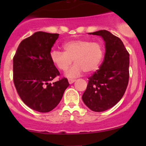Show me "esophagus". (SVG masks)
Masks as SVG:
<instances>
[{
	"mask_svg": "<svg viewBox=\"0 0 146 146\" xmlns=\"http://www.w3.org/2000/svg\"><path fill=\"white\" fill-rule=\"evenodd\" d=\"M75 81H76V80H74V79H68V82L70 84H72Z\"/></svg>",
	"mask_w": 146,
	"mask_h": 146,
	"instance_id": "1",
	"label": "esophagus"
}]
</instances>
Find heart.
<instances>
[{"mask_svg":"<svg viewBox=\"0 0 146 146\" xmlns=\"http://www.w3.org/2000/svg\"><path fill=\"white\" fill-rule=\"evenodd\" d=\"M64 51L53 50L50 58L57 68L65 71L73 61L75 64L66 72L69 78H76L83 71L92 73L99 67L103 55L104 48L99 42H91L89 40L77 39L65 43Z\"/></svg>","mask_w":146,"mask_h":146,"instance_id":"heart-1","label":"heart"}]
</instances>
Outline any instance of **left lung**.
Listing matches in <instances>:
<instances>
[{"label":"left lung","instance_id":"obj_1","mask_svg":"<svg viewBox=\"0 0 146 146\" xmlns=\"http://www.w3.org/2000/svg\"><path fill=\"white\" fill-rule=\"evenodd\" d=\"M90 34L103 38L106 52L100 69L88 78L82 99L88 108L100 112L114 107L124 95L129 79V54L122 41L109 31Z\"/></svg>","mask_w":146,"mask_h":146}]
</instances>
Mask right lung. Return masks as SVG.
Masks as SVG:
<instances>
[{
  "label": "right lung",
  "mask_w": 146,
  "mask_h": 146,
  "mask_svg": "<svg viewBox=\"0 0 146 146\" xmlns=\"http://www.w3.org/2000/svg\"><path fill=\"white\" fill-rule=\"evenodd\" d=\"M58 34L36 32L23 39L13 57V82L23 102L39 112L54 110L68 87L63 78L51 83L60 73L50 58Z\"/></svg>",
  "instance_id": "obj_1"
}]
</instances>
